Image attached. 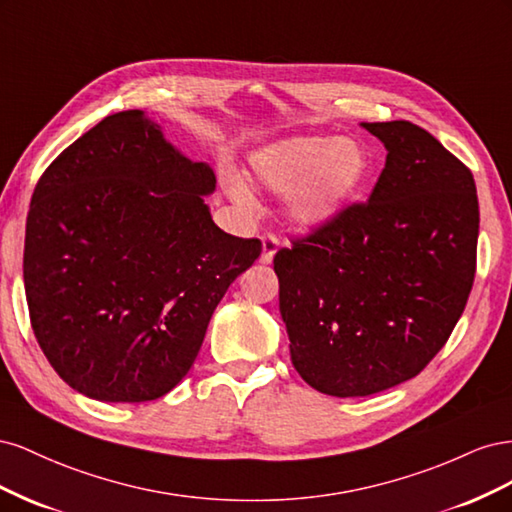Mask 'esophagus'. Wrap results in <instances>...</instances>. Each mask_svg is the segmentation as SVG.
Listing matches in <instances>:
<instances>
[{
  "label": "esophagus",
  "mask_w": 512,
  "mask_h": 512,
  "mask_svg": "<svg viewBox=\"0 0 512 512\" xmlns=\"http://www.w3.org/2000/svg\"><path fill=\"white\" fill-rule=\"evenodd\" d=\"M277 250H280V239H277L275 235H265V237H262V254H260L262 265H271Z\"/></svg>",
  "instance_id": "1"
}]
</instances>
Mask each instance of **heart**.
I'll return each instance as SVG.
<instances>
[{
    "label": "heart",
    "instance_id": "1",
    "mask_svg": "<svg viewBox=\"0 0 512 512\" xmlns=\"http://www.w3.org/2000/svg\"><path fill=\"white\" fill-rule=\"evenodd\" d=\"M369 173V156L354 138L290 136L260 147L247 162V179L273 194H288V213L299 226L335 220L359 194ZM232 194L250 205L243 185Z\"/></svg>",
    "mask_w": 512,
    "mask_h": 512
}]
</instances>
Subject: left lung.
<instances>
[{"label":"left lung","instance_id":"left-lung-1","mask_svg":"<svg viewBox=\"0 0 512 512\" xmlns=\"http://www.w3.org/2000/svg\"><path fill=\"white\" fill-rule=\"evenodd\" d=\"M361 126L386 147L367 203L273 258L292 365L333 397L421 374L451 337L476 271L470 168L410 121Z\"/></svg>","mask_w":512,"mask_h":512}]
</instances>
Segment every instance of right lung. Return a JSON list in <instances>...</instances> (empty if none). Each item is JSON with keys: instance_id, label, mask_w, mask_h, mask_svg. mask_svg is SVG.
I'll use <instances>...</instances> for the list:
<instances>
[{"instance_id": "1", "label": "right lung", "mask_w": 512, "mask_h": 512, "mask_svg": "<svg viewBox=\"0 0 512 512\" xmlns=\"http://www.w3.org/2000/svg\"><path fill=\"white\" fill-rule=\"evenodd\" d=\"M207 162L143 111L104 117L40 177L23 280L38 344L74 391L138 404L173 391L258 239L211 220Z\"/></svg>"}]
</instances>
